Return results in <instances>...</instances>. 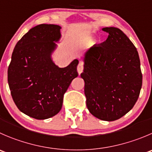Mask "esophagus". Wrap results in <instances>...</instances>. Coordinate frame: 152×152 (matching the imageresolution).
I'll return each instance as SVG.
<instances>
[{
  "mask_svg": "<svg viewBox=\"0 0 152 152\" xmlns=\"http://www.w3.org/2000/svg\"><path fill=\"white\" fill-rule=\"evenodd\" d=\"M83 69H84V64L83 62H79V64L77 66V71L79 73V74H80L82 71H83Z\"/></svg>",
  "mask_w": 152,
  "mask_h": 152,
  "instance_id": "34e87169",
  "label": "esophagus"
}]
</instances>
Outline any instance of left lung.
<instances>
[{"mask_svg": "<svg viewBox=\"0 0 152 152\" xmlns=\"http://www.w3.org/2000/svg\"><path fill=\"white\" fill-rule=\"evenodd\" d=\"M105 42L84 55L86 104L90 113L104 121L121 118L132 109L142 88V75L137 48L116 27H104Z\"/></svg>", "mask_w": 152, "mask_h": 152, "instance_id": "obj_1", "label": "left lung"}]
</instances>
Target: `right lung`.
Returning <instances> with one entry per match:
<instances>
[{
	"label": "right lung",
	"instance_id": "1",
	"mask_svg": "<svg viewBox=\"0 0 152 152\" xmlns=\"http://www.w3.org/2000/svg\"><path fill=\"white\" fill-rule=\"evenodd\" d=\"M61 26L39 24L16 44L8 67V83L18 108L37 120L50 118L60 111L64 94L78 76L79 61L60 68L51 58L61 38Z\"/></svg>",
	"mask_w": 152,
	"mask_h": 152
}]
</instances>
